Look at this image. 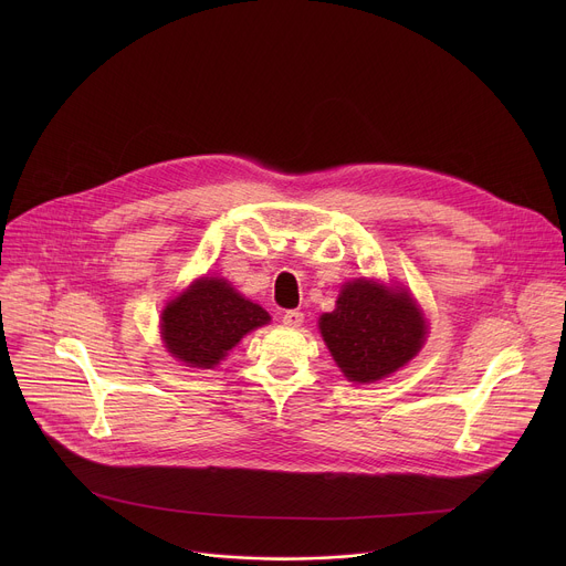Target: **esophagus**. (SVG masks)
Returning a JSON list of instances; mask_svg holds the SVG:
<instances>
[{
    "instance_id": "34e87169",
    "label": "esophagus",
    "mask_w": 566,
    "mask_h": 566,
    "mask_svg": "<svg viewBox=\"0 0 566 566\" xmlns=\"http://www.w3.org/2000/svg\"><path fill=\"white\" fill-rule=\"evenodd\" d=\"M282 322L284 325H289V327H300L302 322H304V313L302 311H284V315H282Z\"/></svg>"
}]
</instances>
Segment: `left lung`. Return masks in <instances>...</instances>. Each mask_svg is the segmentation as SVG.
<instances>
[{
  "instance_id": "8db88e82",
  "label": "left lung",
  "mask_w": 566,
  "mask_h": 566,
  "mask_svg": "<svg viewBox=\"0 0 566 566\" xmlns=\"http://www.w3.org/2000/svg\"><path fill=\"white\" fill-rule=\"evenodd\" d=\"M319 334L352 382H376L406 367L423 347L428 322L406 289L347 282L336 308L319 315Z\"/></svg>"
}]
</instances>
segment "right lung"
Returning <instances> with one entry per match:
<instances>
[{
  "instance_id": "obj_1",
  "label": "right lung",
  "mask_w": 566,
  "mask_h": 566,
  "mask_svg": "<svg viewBox=\"0 0 566 566\" xmlns=\"http://www.w3.org/2000/svg\"><path fill=\"white\" fill-rule=\"evenodd\" d=\"M271 315L239 295L223 277H199L160 313V338L186 367L212 369L226 354Z\"/></svg>"
}]
</instances>
